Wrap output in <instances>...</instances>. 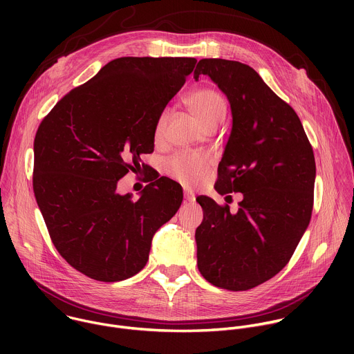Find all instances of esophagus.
<instances>
[{"label":"esophagus","mask_w":354,"mask_h":354,"mask_svg":"<svg viewBox=\"0 0 354 354\" xmlns=\"http://www.w3.org/2000/svg\"><path fill=\"white\" fill-rule=\"evenodd\" d=\"M183 197H185L186 201H189V203H193V201L196 200V196H194V193L190 189H185L183 190Z\"/></svg>","instance_id":"34e87169"}]
</instances>
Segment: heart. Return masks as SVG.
Wrapping results in <instances>:
<instances>
[{"mask_svg":"<svg viewBox=\"0 0 354 354\" xmlns=\"http://www.w3.org/2000/svg\"><path fill=\"white\" fill-rule=\"evenodd\" d=\"M189 111L206 129L217 124L225 113V100L214 88H198L189 93L185 99ZM168 112L164 111L156 123V138L164 133ZM210 167V158L205 154H180L168 161V172L186 185H194L205 176Z\"/></svg>","mask_w":354,"mask_h":354,"instance_id":"1","label":"heart"}]
</instances>
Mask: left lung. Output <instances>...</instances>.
Returning <instances> with one entry per match:
<instances>
[{
	"mask_svg": "<svg viewBox=\"0 0 354 354\" xmlns=\"http://www.w3.org/2000/svg\"><path fill=\"white\" fill-rule=\"evenodd\" d=\"M227 95L232 129L216 190L243 194L235 214L207 196L196 200L197 268L216 287L243 291L276 276L304 235L314 206L315 158L294 109L246 64L203 59L194 70Z\"/></svg>",
	"mask_w": 354,
	"mask_h": 354,
	"instance_id": "8db88e82",
	"label": "left lung"
}]
</instances>
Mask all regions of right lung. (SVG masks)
Masks as SVG:
<instances>
[{
  "instance_id": "1",
  "label": "right lung",
  "mask_w": 354,
  "mask_h": 354,
  "mask_svg": "<svg viewBox=\"0 0 354 354\" xmlns=\"http://www.w3.org/2000/svg\"><path fill=\"white\" fill-rule=\"evenodd\" d=\"M192 57H120L70 91L40 123L33 192L59 254L97 281H120L148 261L151 241L183 193L165 178L140 198L118 180L154 151L160 115L183 86ZM144 168V167H142Z\"/></svg>"
}]
</instances>
